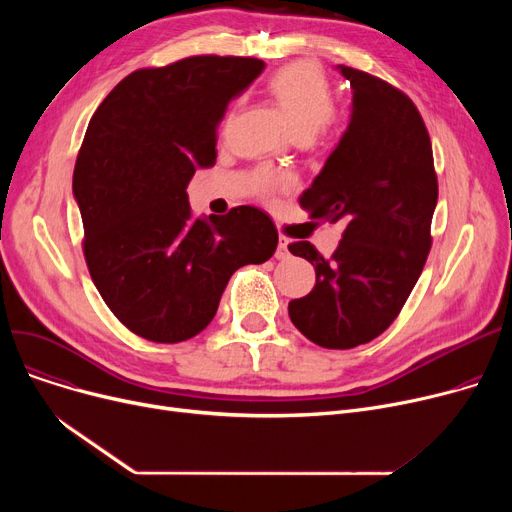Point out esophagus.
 I'll use <instances>...</instances> for the list:
<instances>
[{"mask_svg": "<svg viewBox=\"0 0 512 512\" xmlns=\"http://www.w3.org/2000/svg\"><path fill=\"white\" fill-rule=\"evenodd\" d=\"M290 257V251H288V240L284 236H280L278 240V249H276V259H288Z\"/></svg>", "mask_w": 512, "mask_h": 512, "instance_id": "esophagus-1", "label": "esophagus"}]
</instances>
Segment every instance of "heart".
Returning a JSON list of instances; mask_svg holds the SVG:
<instances>
[{
	"mask_svg": "<svg viewBox=\"0 0 512 512\" xmlns=\"http://www.w3.org/2000/svg\"><path fill=\"white\" fill-rule=\"evenodd\" d=\"M270 91L297 137L313 134L330 122L332 91L326 76L313 64H292L276 72L270 80ZM284 186V178L272 172L257 176V188L272 195Z\"/></svg>",
	"mask_w": 512,
	"mask_h": 512,
	"instance_id": "b5f03b06",
	"label": "heart"
}]
</instances>
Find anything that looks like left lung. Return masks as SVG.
Returning a JSON list of instances; mask_svg holds the SVG:
<instances>
[{
  "instance_id": "1",
  "label": "left lung",
  "mask_w": 512,
  "mask_h": 512,
  "mask_svg": "<svg viewBox=\"0 0 512 512\" xmlns=\"http://www.w3.org/2000/svg\"><path fill=\"white\" fill-rule=\"evenodd\" d=\"M336 70L351 83V118L301 205L346 228L330 259L307 240L288 245L317 276L307 297L288 303V315L311 342L353 348L380 336L417 284L432 247L438 180L413 101L367 72Z\"/></svg>"
}]
</instances>
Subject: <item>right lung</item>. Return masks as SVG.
<instances>
[{"instance_id":"right-lung-1","label":"right lung","mask_w":512,"mask_h":512,"mask_svg":"<svg viewBox=\"0 0 512 512\" xmlns=\"http://www.w3.org/2000/svg\"><path fill=\"white\" fill-rule=\"evenodd\" d=\"M263 68L255 58L195 56L137 70L89 122L72 178L85 259L105 305L147 340L197 336L238 267L278 247L261 209L193 220L186 195L195 170L215 161L226 105Z\"/></svg>"}]
</instances>
